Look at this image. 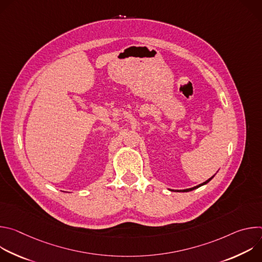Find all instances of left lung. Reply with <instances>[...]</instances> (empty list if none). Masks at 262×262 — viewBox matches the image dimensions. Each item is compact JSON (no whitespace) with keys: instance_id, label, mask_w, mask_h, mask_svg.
I'll use <instances>...</instances> for the list:
<instances>
[{"instance_id":"left-lung-1","label":"left lung","mask_w":262,"mask_h":262,"mask_svg":"<svg viewBox=\"0 0 262 262\" xmlns=\"http://www.w3.org/2000/svg\"><path fill=\"white\" fill-rule=\"evenodd\" d=\"M214 177V175L213 176H211L209 179H207L206 181H204L203 183H201V184H199V185H196V186H194V188H191V189H185V190H170L169 189V191H171V192H190V191H193V190H196V189H198V188H200V186H202V185H204V184H206V183H208L212 178Z\"/></svg>"}]
</instances>
